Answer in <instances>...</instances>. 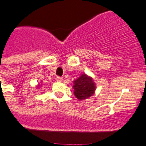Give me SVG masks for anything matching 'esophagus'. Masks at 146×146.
Segmentation results:
<instances>
[{
  "instance_id": "34e87169",
  "label": "esophagus",
  "mask_w": 146,
  "mask_h": 146,
  "mask_svg": "<svg viewBox=\"0 0 146 146\" xmlns=\"http://www.w3.org/2000/svg\"><path fill=\"white\" fill-rule=\"evenodd\" d=\"M56 81H58V82H60V81H62V78L59 77V76H58V77L56 78Z\"/></svg>"
}]
</instances>
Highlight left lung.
<instances>
[{
	"instance_id": "1",
	"label": "left lung",
	"mask_w": 146,
	"mask_h": 146,
	"mask_svg": "<svg viewBox=\"0 0 146 146\" xmlns=\"http://www.w3.org/2000/svg\"><path fill=\"white\" fill-rule=\"evenodd\" d=\"M73 94L78 100H84L93 96L96 91V84L93 78L83 73L73 81Z\"/></svg>"
}]
</instances>
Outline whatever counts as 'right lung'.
<instances>
[{"mask_svg":"<svg viewBox=\"0 0 146 146\" xmlns=\"http://www.w3.org/2000/svg\"><path fill=\"white\" fill-rule=\"evenodd\" d=\"M40 87H42V86H41L39 84H38V85L36 86V88H40Z\"/></svg>","mask_w":146,"mask_h":146,"instance_id":"obj_1","label":"right lung"}]
</instances>
